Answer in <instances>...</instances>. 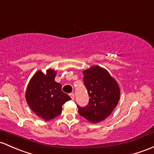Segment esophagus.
Returning <instances> with one entry per match:
<instances>
[{"mask_svg": "<svg viewBox=\"0 0 154 154\" xmlns=\"http://www.w3.org/2000/svg\"><path fill=\"white\" fill-rule=\"evenodd\" d=\"M69 96H70V97L72 98V100H74V93H72V94H69Z\"/></svg>", "mask_w": 154, "mask_h": 154, "instance_id": "esophagus-1", "label": "esophagus"}]
</instances>
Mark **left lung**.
Listing matches in <instances>:
<instances>
[{
  "label": "left lung",
  "mask_w": 154,
  "mask_h": 154,
  "mask_svg": "<svg viewBox=\"0 0 154 154\" xmlns=\"http://www.w3.org/2000/svg\"><path fill=\"white\" fill-rule=\"evenodd\" d=\"M82 73L90 99L86 107L77 105L79 114L89 122L99 123L117 106L120 99L119 85L105 69L98 66H91Z\"/></svg>",
  "instance_id": "obj_1"
}]
</instances>
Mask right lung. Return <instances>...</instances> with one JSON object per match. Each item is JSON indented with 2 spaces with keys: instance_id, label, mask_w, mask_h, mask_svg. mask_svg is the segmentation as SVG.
Here are the masks:
<instances>
[{
  "instance_id": "obj_1",
  "label": "right lung",
  "mask_w": 154,
  "mask_h": 154,
  "mask_svg": "<svg viewBox=\"0 0 154 154\" xmlns=\"http://www.w3.org/2000/svg\"><path fill=\"white\" fill-rule=\"evenodd\" d=\"M56 72L49 69L46 74L38 71L30 79L26 92V102L36 116L50 121L60 116L62 105L70 100L61 91V85L55 81Z\"/></svg>"
}]
</instances>
